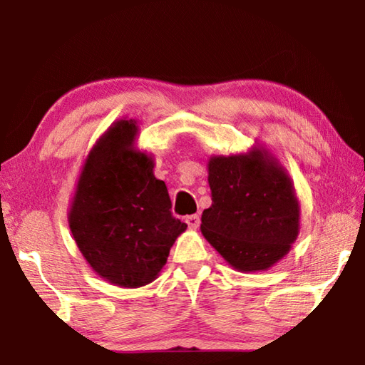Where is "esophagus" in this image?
<instances>
[{"label": "esophagus", "mask_w": 365, "mask_h": 365, "mask_svg": "<svg viewBox=\"0 0 365 365\" xmlns=\"http://www.w3.org/2000/svg\"><path fill=\"white\" fill-rule=\"evenodd\" d=\"M185 222H187L188 227L191 228V230H195V228L200 227L201 220H200V215L197 214H191V215H187V219H185Z\"/></svg>", "instance_id": "esophagus-1"}]
</instances>
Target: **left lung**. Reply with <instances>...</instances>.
Instances as JSON below:
<instances>
[{"mask_svg":"<svg viewBox=\"0 0 365 365\" xmlns=\"http://www.w3.org/2000/svg\"><path fill=\"white\" fill-rule=\"evenodd\" d=\"M207 170L212 205L202 211V235L233 269L267 270L299 232V202L285 169L252 150L212 156Z\"/></svg>","mask_w":365,"mask_h":365,"instance_id":"left-lung-1","label":"left lung"}]
</instances>
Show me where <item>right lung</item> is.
<instances>
[{
  "instance_id": "obj_1",
  "label": "right lung",
  "mask_w": 365,
  "mask_h": 365,
  "mask_svg": "<svg viewBox=\"0 0 365 365\" xmlns=\"http://www.w3.org/2000/svg\"><path fill=\"white\" fill-rule=\"evenodd\" d=\"M135 120L115 122L85 160L69 211L80 252L98 275L123 288L151 283L187 224L170 212L153 158L135 151Z\"/></svg>"
}]
</instances>
